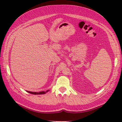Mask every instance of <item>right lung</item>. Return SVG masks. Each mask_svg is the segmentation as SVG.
Here are the masks:
<instances>
[{
  "instance_id": "add662e5",
  "label": "right lung",
  "mask_w": 122,
  "mask_h": 122,
  "mask_svg": "<svg viewBox=\"0 0 122 122\" xmlns=\"http://www.w3.org/2000/svg\"><path fill=\"white\" fill-rule=\"evenodd\" d=\"M49 90H47L46 92H29V91H26L27 92H29L30 93H31V94H33V95H42V94H45V93H47Z\"/></svg>"
}]
</instances>
